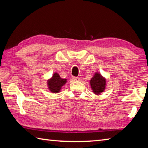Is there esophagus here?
<instances>
[{
    "label": "esophagus",
    "mask_w": 148,
    "mask_h": 148,
    "mask_svg": "<svg viewBox=\"0 0 148 148\" xmlns=\"http://www.w3.org/2000/svg\"><path fill=\"white\" fill-rule=\"evenodd\" d=\"M72 80H74V81H78V80H79V78L78 77L72 76Z\"/></svg>",
    "instance_id": "1"
}]
</instances>
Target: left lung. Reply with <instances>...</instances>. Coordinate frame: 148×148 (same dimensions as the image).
Listing matches in <instances>:
<instances>
[{
  "instance_id": "8db88e82",
  "label": "left lung",
  "mask_w": 148,
  "mask_h": 148,
  "mask_svg": "<svg viewBox=\"0 0 148 148\" xmlns=\"http://www.w3.org/2000/svg\"><path fill=\"white\" fill-rule=\"evenodd\" d=\"M106 79L99 72H96L90 80V85L92 92L97 95L103 92L106 89Z\"/></svg>"
}]
</instances>
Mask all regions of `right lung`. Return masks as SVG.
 I'll return each mask as SVG.
<instances>
[{
  "instance_id": "right-lung-1",
  "label": "right lung",
  "mask_w": 148,
  "mask_h": 148,
  "mask_svg": "<svg viewBox=\"0 0 148 148\" xmlns=\"http://www.w3.org/2000/svg\"><path fill=\"white\" fill-rule=\"evenodd\" d=\"M67 82L66 79H63L60 77V74L55 72L51 78L47 80L48 88L50 92L53 93H58L61 91L63 86Z\"/></svg>"
}]
</instances>
